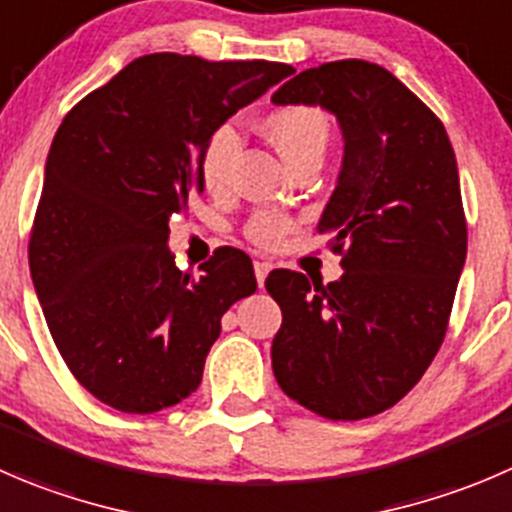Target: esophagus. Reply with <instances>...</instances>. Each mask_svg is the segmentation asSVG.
I'll return each instance as SVG.
<instances>
[{
	"mask_svg": "<svg viewBox=\"0 0 512 512\" xmlns=\"http://www.w3.org/2000/svg\"><path fill=\"white\" fill-rule=\"evenodd\" d=\"M272 270V265L270 262H262V260H257L255 262V277H257V285H265V280H267V272Z\"/></svg>",
	"mask_w": 512,
	"mask_h": 512,
	"instance_id": "esophagus-1",
	"label": "esophagus"
}]
</instances>
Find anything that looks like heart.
<instances>
[{
    "mask_svg": "<svg viewBox=\"0 0 512 512\" xmlns=\"http://www.w3.org/2000/svg\"><path fill=\"white\" fill-rule=\"evenodd\" d=\"M262 132L277 147V152L285 157L292 170L305 165V162H322L332 137L327 114L312 104H287V107L272 109L262 119ZM237 147H240V135L232 124L217 127L202 147L200 165H197L200 167V180L215 195L225 192L230 185V165L232 157L237 155ZM292 227H295L292 217L282 215V212L262 210L247 220L245 235L257 247L272 250L290 235Z\"/></svg>",
    "mask_w": 512,
    "mask_h": 512,
    "instance_id": "obj_1",
    "label": "heart"
}]
</instances>
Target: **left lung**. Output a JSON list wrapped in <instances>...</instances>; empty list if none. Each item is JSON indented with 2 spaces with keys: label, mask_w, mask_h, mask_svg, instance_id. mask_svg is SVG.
<instances>
[{
  "label": "left lung",
  "mask_w": 512,
  "mask_h": 512,
  "mask_svg": "<svg viewBox=\"0 0 512 512\" xmlns=\"http://www.w3.org/2000/svg\"><path fill=\"white\" fill-rule=\"evenodd\" d=\"M275 104H320L345 160L320 220L342 277L322 285L275 270L282 310L272 370L282 393L327 420L393 408L438 355L468 255L458 162L438 114L365 59L300 72Z\"/></svg>",
  "instance_id": "1"
}]
</instances>
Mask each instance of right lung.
<instances>
[{
    "mask_svg": "<svg viewBox=\"0 0 512 512\" xmlns=\"http://www.w3.org/2000/svg\"><path fill=\"white\" fill-rule=\"evenodd\" d=\"M292 72L265 59L145 54L59 124L29 272L59 355L99 403L147 415L200 388L222 315L257 280L237 247L215 250L200 277L177 270L170 217L202 192L207 137Z\"/></svg>",
    "mask_w": 512,
    "mask_h": 512,
    "instance_id": "right-lung-1",
    "label": "right lung"
}]
</instances>
